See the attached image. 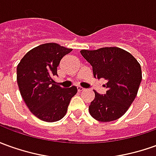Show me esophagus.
<instances>
[{"instance_id": "34e87169", "label": "esophagus", "mask_w": 156, "mask_h": 156, "mask_svg": "<svg viewBox=\"0 0 156 156\" xmlns=\"http://www.w3.org/2000/svg\"><path fill=\"white\" fill-rule=\"evenodd\" d=\"M77 90H78V92H83L85 89L83 88V87H77Z\"/></svg>"}]
</instances>
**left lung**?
Returning a JSON list of instances; mask_svg holds the SVG:
<instances>
[{
    "instance_id": "8db88e82",
    "label": "left lung",
    "mask_w": 156,
    "mask_h": 156,
    "mask_svg": "<svg viewBox=\"0 0 156 156\" xmlns=\"http://www.w3.org/2000/svg\"><path fill=\"white\" fill-rule=\"evenodd\" d=\"M80 54L92 66L94 78L107 80L105 95L95 92L89 113L102 122L115 121L125 114L137 96L142 80L141 66L130 52L120 47L81 50Z\"/></svg>"
}]
</instances>
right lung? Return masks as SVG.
Returning <instances> with one entry per match:
<instances>
[{
  "label": "right lung",
  "mask_w": 156,
  "mask_h": 156,
  "mask_svg": "<svg viewBox=\"0 0 156 156\" xmlns=\"http://www.w3.org/2000/svg\"><path fill=\"white\" fill-rule=\"evenodd\" d=\"M72 49L57 43H45L29 51L17 66V81L24 103L40 120L54 122L66 115L75 86L61 87L54 80L57 67Z\"/></svg>",
  "instance_id": "right-lung-1"
}]
</instances>
